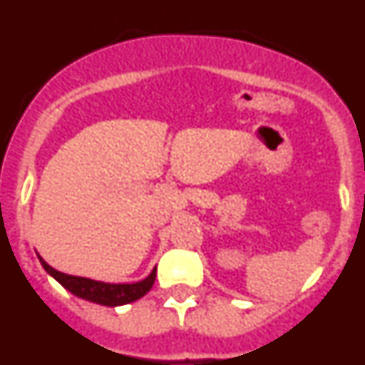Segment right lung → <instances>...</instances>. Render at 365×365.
Here are the masks:
<instances>
[{"label":"right lung","mask_w":365,"mask_h":365,"mask_svg":"<svg viewBox=\"0 0 365 365\" xmlns=\"http://www.w3.org/2000/svg\"><path fill=\"white\" fill-rule=\"evenodd\" d=\"M41 267L45 272L53 276L63 289L71 292V294L78 296V298L87 299V302L98 303V305H106V307H118V305H125V303L137 302L143 298L144 294L150 292V289L155 283V276H157V267L151 270L148 278L137 283H106L96 282V279L80 278V276H71V274H63L60 270L53 269L41 256H38Z\"/></svg>","instance_id":"1"}]
</instances>
